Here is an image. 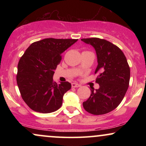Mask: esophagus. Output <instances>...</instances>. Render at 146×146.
Instances as JSON below:
<instances>
[{"instance_id":"1","label":"esophagus","mask_w":146,"mask_h":146,"mask_svg":"<svg viewBox=\"0 0 146 146\" xmlns=\"http://www.w3.org/2000/svg\"><path fill=\"white\" fill-rule=\"evenodd\" d=\"M71 86L73 88H78L80 86V84H79L78 83H72Z\"/></svg>"}]
</instances>
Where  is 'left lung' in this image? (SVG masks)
I'll use <instances>...</instances> for the list:
<instances>
[{"label": "left lung", "instance_id": "obj_1", "mask_svg": "<svg viewBox=\"0 0 146 146\" xmlns=\"http://www.w3.org/2000/svg\"><path fill=\"white\" fill-rule=\"evenodd\" d=\"M82 41L95 48L98 74L96 82L100 88L94 90L83 107L87 112L95 115H104L117 108L124 98L129 86L130 71L125 55L116 45L98 38H84Z\"/></svg>", "mask_w": 146, "mask_h": 146}]
</instances>
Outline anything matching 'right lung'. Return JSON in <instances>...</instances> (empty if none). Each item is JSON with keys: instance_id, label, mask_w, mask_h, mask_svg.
Segmentation results:
<instances>
[{"instance_id": "add662e5", "label": "right lung", "mask_w": 146, "mask_h": 146, "mask_svg": "<svg viewBox=\"0 0 146 146\" xmlns=\"http://www.w3.org/2000/svg\"><path fill=\"white\" fill-rule=\"evenodd\" d=\"M77 41L46 38L32 43L25 51L18 62L16 80L22 98L31 109L50 113L61 107L64 94L71 84H57L53 76L62 53Z\"/></svg>"}]
</instances>
